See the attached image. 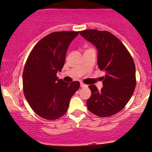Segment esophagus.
<instances>
[{
  "instance_id": "1",
  "label": "esophagus",
  "mask_w": 152,
  "mask_h": 152,
  "mask_svg": "<svg viewBox=\"0 0 152 152\" xmlns=\"http://www.w3.org/2000/svg\"><path fill=\"white\" fill-rule=\"evenodd\" d=\"M80 87H81V88H87L88 86H87V85H86V84H84L83 83H80Z\"/></svg>"
}]
</instances>
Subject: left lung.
<instances>
[{"label":"left lung","mask_w":152,"mask_h":152,"mask_svg":"<svg viewBox=\"0 0 152 152\" xmlns=\"http://www.w3.org/2000/svg\"><path fill=\"white\" fill-rule=\"evenodd\" d=\"M80 35L98 50V66L105 71L101 90L90 85L91 96L87 106L99 117H110L120 112L130 100L136 86L135 66L132 56L122 42L108 31L85 30Z\"/></svg>","instance_id":"obj_1"}]
</instances>
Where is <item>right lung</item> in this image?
Listing matches in <instances>:
<instances>
[{"mask_svg":"<svg viewBox=\"0 0 152 152\" xmlns=\"http://www.w3.org/2000/svg\"><path fill=\"white\" fill-rule=\"evenodd\" d=\"M79 31L53 32L40 39L28 56L23 72V89L32 110L45 120L60 118L67 110L78 81L64 82L57 72L64 64L66 53Z\"/></svg>","mask_w":152,"mask_h":152,"instance_id":"1","label":"right lung"}]
</instances>
